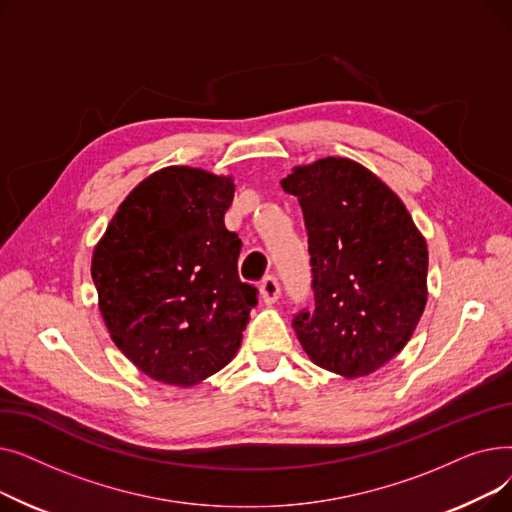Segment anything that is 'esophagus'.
Masks as SVG:
<instances>
[{
    "mask_svg": "<svg viewBox=\"0 0 512 512\" xmlns=\"http://www.w3.org/2000/svg\"><path fill=\"white\" fill-rule=\"evenodd\" d=\"M261 299L263 303L272 305L280 299V282L276 276H265L261 282Z\"/></svg>",
    "mask_w": 512,
    "mask_h": 512,
    "instance_id": "obj_1",
    "label": "esophagus"
}]
</instances>
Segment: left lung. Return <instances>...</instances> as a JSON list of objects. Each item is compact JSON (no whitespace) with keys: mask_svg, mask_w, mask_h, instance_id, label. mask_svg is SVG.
Segmentation results:
<instances>
[{"mask_svg":"<svg viewBox=\"0 0 512 512\" xmlns=\"http://www.w3.org/2000/svg\"><path fill=\"white\" fill-rule=\"evenodd\" d=\"M301 203L315 309L292 319L309 359L361 378L394 359L427 301V245L407 207L367 168L317 159L282 180Z\"/></svg>","mask_w":512,"mask_h":512,"instance_id":"1","label":"left lung"}]
</instances>
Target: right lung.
Wrapping results in <instances>:
<instances>
[{"instance_id":"right-lung-1","label":"right lung","mask_w":512,"mask_h":512,"mask_svg":"<svg viewBox=\"0 0 512 512\" xmlns=\"http://www.w3.org/2000/svg\"><path fill=\"white\" fill-rule=\"evenodd\" d=\"M234 182L172 166L118 207L93 253L99 311L149 378L193 386L236 355L259 290L238 278L242 242L226 230Z\"/></svg>"}]
</instances>
